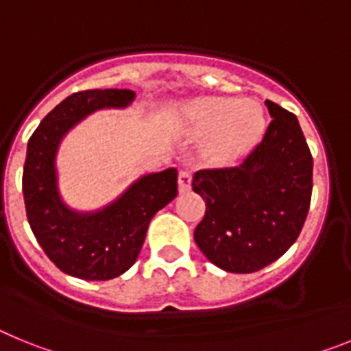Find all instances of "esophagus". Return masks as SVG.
<instances>
[{
  "instance_id": "obj_1",
  "label": "esophagus",
  "mask_w": 351,
  "mask_h": 351,
  "mask_svg": "<svg viewBox=\"0 0 351 351\" xmlns=\"http://www.w3.org/2000/svg\"><path fill=\"white\" fill-rule=\"evenodd\" d=\"M191 186V173L188 170H181L179 172V191L181 193H186V191L190 190Z\"/></svg>"
}]
</instances>
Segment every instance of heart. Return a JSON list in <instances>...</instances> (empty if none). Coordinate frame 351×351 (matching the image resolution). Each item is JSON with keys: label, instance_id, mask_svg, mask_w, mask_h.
Here are the masks:
<instances>
[{"label": "heart", "instance_id": "1", "mask_svg": "<svg viewBox=\"0 0 351 351\" xmlns=\"http://www.w3.org/2000/svg\"><path fill=\"white\" fill-rule=\"evenodd\" d=\"M186 126L207 138L209 156L221 163L239 160L255 147L265 132V114L253 100L207 96L186 105Z\"/></svg>", "mask_w": 351, "mask_h": 351}]
</instances>
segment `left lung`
<instances>
[{
  "instance_id": "1",
  "label": "left lung",
  "mask_w": 351,
  "mask_h": 351,
  "mask_svg": "<svg viewBox=\"0 0 351 351\" xmlns=\"http://www.w3.org/2000/svg\"><path fill=\"white\" fill-rule=\"evenodd\" d=\"M272 121L237 167L197 170L206 202L195 243L223 271L250 274L283 256L308 218L313 156L295 114L265 100Z\"/></svg>"
}]
</instances>
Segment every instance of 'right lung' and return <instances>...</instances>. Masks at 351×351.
<instances>
[{
    "mask_svg": "<svg viewBox=\"0 0 351 351\" xmlns=\"http://www.w3.org/2000/svg\"><path fill=\"white\" fill-rule=\"evenodd\" d=\"M130 89H86L56 105L27 142L23 172L26 216L56 267L88 281H107L132 267L149 221L178 197V170L145 176L101 213H71L56 188L54 156L61 137L96 108L125 107Z\"/></svg>",
    "mask_w": 351,
    "mask_h": 351,
    "instance_id": "right-lung-1",
    "label": "right lung"
}]
</instances>
